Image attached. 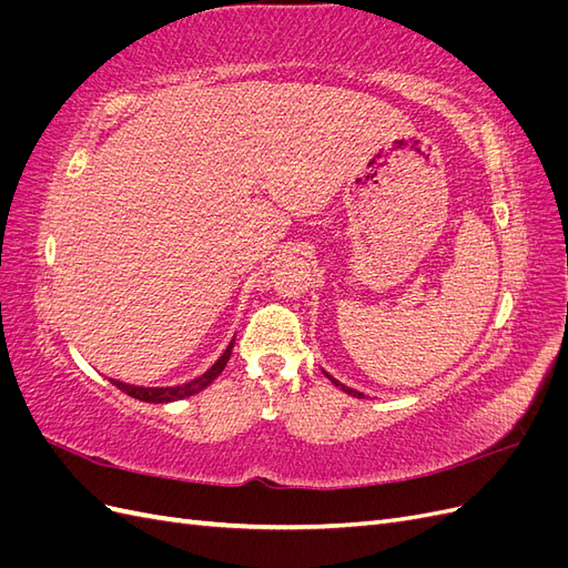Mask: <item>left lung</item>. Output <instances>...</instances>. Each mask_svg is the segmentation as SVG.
Instances as JSON below:
<instances>
[{"label": "left lung", "mask_w": 568, "mask_h": 568, "mask_svg": "<svg viewBox=\"0 0 568 568\" xmlns=\"http://www.w3.org/2000/svg\"><path fill=\"white\" fill-rule=\"evenodd\" d=\"M324 374H326V372H324ZM326 379H332V384H334V386H338L341 390H346L348 395H353V398H365V395H363V393H359V390H353V388H348V386H343L341 382H336L332 374H326Z\"/></svg>", "instance_id": "8db88e82"}]
</instances>
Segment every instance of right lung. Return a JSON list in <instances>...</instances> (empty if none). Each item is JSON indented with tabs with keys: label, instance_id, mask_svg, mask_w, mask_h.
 <instances>
[{
	"label": "right lung",
	"instance_id": "1",
	"mask_svg": "<svg viewBox=\"0 0 568 568\" xmlns=\"http://www.w3.org/2000/svg\"><path fill=\"white\" fill-rule=\"evenodd\" d=\"M232 348H234V341L230 343L227 351L220 355V359H217V363H215L209 372L196 376L194 382H186L184 386L144 388V386H132V384H123V382H115V379H111V384L118 386L120 390H125L128 395H132V398L142 400V403H173V400H182V398H189V395H194V393L203 390L205 386H211V384L217 379V374H220L222 369H225V365H227V359H230V355H232Z\"/></svg>",
	"mask_w": 568,
	"mask_h": 568
}]
</instances>
